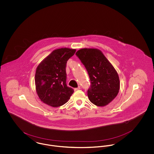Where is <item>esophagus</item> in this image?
<instances>
[{"label":"esophagus","mask_w":154,"mask_h":154,"mask_svg":"<svg viewBox=\"0 0 154 154\" xmlns=\"http://www.w3.org/2000/svg\"><path fill=\"white\" fill-rule=\"evenodd\" d=\"M80 87H77V88H75L74 89V91H79V90H80Z\"/></svg>","instance_id":"1"}]
</instances>
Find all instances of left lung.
<instances>
[{"mask_svg":"<svg viewBox=\"0 0 154 154\" xmlns=\"http://www.w3.org/2000/svg\"><path fill=\"white\" fill-rule=\"evenodd\" d=\"M75 55L85 67L90 78L89 100L99 107L109 104L117 96L120 88L117 72L100 50L82 48Z\"/></svg>","mask_w":154,"mask_h":154,"instance_id":"left-lung-1","label":"left lung"}]
</instances>
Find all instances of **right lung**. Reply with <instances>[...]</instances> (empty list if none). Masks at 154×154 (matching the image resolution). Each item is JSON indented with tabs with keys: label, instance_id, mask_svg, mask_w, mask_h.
Here are the masks:
<instances>
[{
	"label": "right lung",
	"instance_id": "right-lung-1",
	"mask_svg": "<svg viewBox=\"0 0 154 154\" xmlns=\"http://www.w3.org/2000/svg\"><path fill=\"white\" fill-rule=\"evenodd\" d=\"M75 51L66 47L55 50L37 67L36 91L45 104L58 107L65 104L73 94V89L66 85V66Z\"/></svg>",
	"mask_w": 154,
	"mask_h": 154
}]
</instances>
